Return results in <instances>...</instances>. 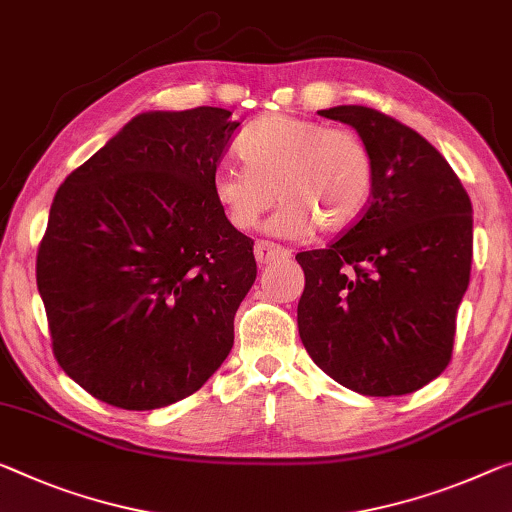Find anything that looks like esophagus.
I'll list each match as a JSON object with an SVG mask.
<instances>
[{
  "label": "esophagus",
  "instance_id": "obj_1",
  "mask_svg": "<svg viewBox=\"0 0 512 512\" xmlns=\"http://www.w3.org/2000/svg\"><path fill=\"white\" fill-rule=\"evenodd\" d=\"M256 261L261 265H267L272 261H283V258H290V251L281 245H274L270 240H258L254 247Z\"/></svg>",
  "mask_w": 512,
  "mask_h": 512
}]
</instances>
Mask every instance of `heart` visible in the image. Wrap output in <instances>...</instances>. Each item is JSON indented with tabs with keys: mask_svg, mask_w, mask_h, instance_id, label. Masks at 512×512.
Segmentation results:
<instances>
[{
	"mask_svg": "<svg viewBox=\"0 0 512 512\" xmlns=\"http://www.w3.org/2000/svg\"><path fill=\"white\" fill-rule=\"evenodd\" d=\"M238 153L245 167H217L210 190L240 231L254 229L277 196L283 203L270 219V231L286 238L313 229L341 233L371 203L375 155L355 130L274 114L251 125Z\"/></svg>",
	"mask_w": 512,
	"mask_h": 512,
	"instance_id": "heart-1",
	"label": "heart"
}]
</instances>
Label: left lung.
<instances>
[{
    "label": "left lung",
    "instance_id": "left-lung-1",
    "mask_svg": "<svg viewBox=\"0 0 512 512\" xmlns=\"http://www.w3.org/2000/svg\"><path fill=\"white\" fill-rule=\"evenodd\" d=\"M375 155L364 215L327 249L297 254V327L311 359L364 396H403L444 373L474 256L471 201L430 141L361 105L320 109Z\"/></svg>",
    "mask_w": 512,
    "mask_h": 512
}]
</instances>
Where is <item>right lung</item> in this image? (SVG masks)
<instances>
[{"mask_svg":"<svg viewBox=\"0 0 512 512\" xmlns=\"http://www.w3.org/2000/svg\"><path fill=\"white\" fill-rule=\"evenodd\" d=\"M235 128L219 107L139 114L54 194L38 293L59 366L102 403L167 407L229 357L256 279L210 190Z\"/></svg>","mask_w":512,"mask_h":512,"instance_id":"add662e5","label":"right lung"}]
</instances>
